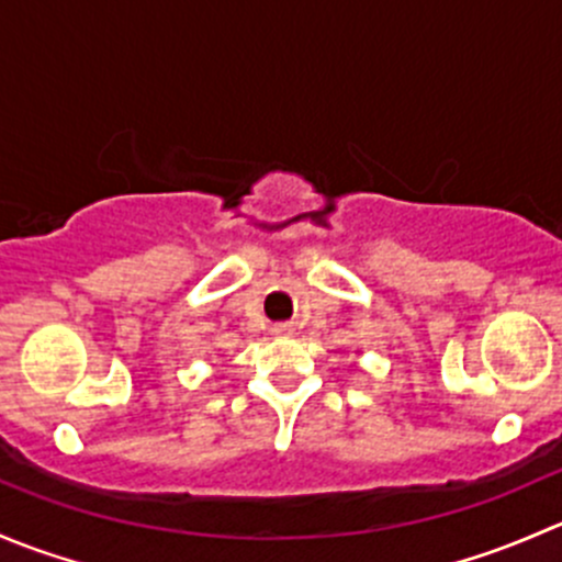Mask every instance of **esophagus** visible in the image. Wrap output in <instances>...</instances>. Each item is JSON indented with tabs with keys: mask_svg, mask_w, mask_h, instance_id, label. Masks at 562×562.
<instances>
[{
	"mask_svg": "<svg viewBox=\"0 0 562 562\" xmlns=\"http://www.w3.org/2000/svg\"><path fill=\"white\" fill-rule=\"evenodd\" d=\"M274 334H291V328H288V326H274Z\"/></svg>",
	"mask_w": 562,
	"mask_h": 562,
	"instance_id": "obj_1",
	"label": "esophagus"
}]
</instances>
